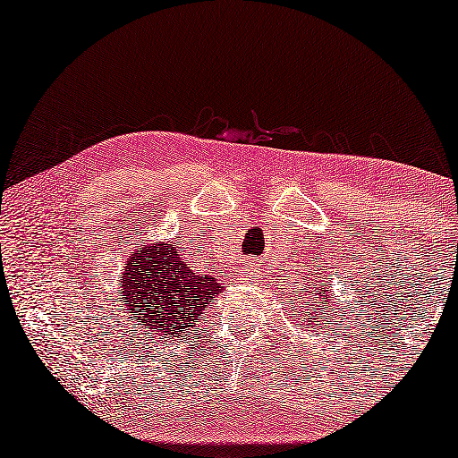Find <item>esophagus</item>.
Instances as JSON below:
<instances>
[{
    "mask_svg": "<svg viewBox=\"0 0 458 458\" xmlns=\"http://www.w3.org/2000/svg\"><path fill=\"white\" fill-rule=\"evenodd\" d=\"M251 265H254V262H251ZM251 265H250V262H247L245 271H241V276H243V277H245V280H247V277H250V273H251Z\"/></svg>",
    "mask_w": 458,
    "mask_h": 458,
    "instance_id": "34e87169",
    "label": "esophagus"
}]
</instances>
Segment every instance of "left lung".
Returning a JSON list of instances; mask_svg holds the SVG:
<instances>
[{
  "label": "left lung",
  "instance_id": "left-lung-1",
  "mask_svg": "<svg viewBox=\"0 0 458 458\" xmlns=\"http://www.w3.org/2000/svg\"><path fill=\"white\" fill-rule=\"evenodd\" d=\"M308 293V291H306ZM325 302L326 306L329 303V293L325 291V288H320V286H317V288H312V297L308 299V306H312V308H318L320 312H325V307L322 306V303ZM327 317L334 320L335 323V318H334V308H329L327 312ZM314 323H318V320H314ZM314 323H310V327H314Z\"/></svg>",
  "mask_w": 458,
  "mask_h": 458
}]
</instances>
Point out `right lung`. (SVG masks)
Returning <instances> with one entry per match:
<instances>
[{
    "label": "right lung",
    "instance_id": "1",
    "mask_svg": "<svg viewBox=\"0 0 458 458\" xmlns=\"http://www.w3.org/2000/svg\"><path fill=\"white\" fill-rule=\"evenodd\" d=\"M120 288L129 329L165 343L193 327L222 286L211 276H196L176 247L161 243L140 247V254L131 256Z\"/></svg>",
    "mask_w": 458,
    "mask_h": 458
}]
</instances>
